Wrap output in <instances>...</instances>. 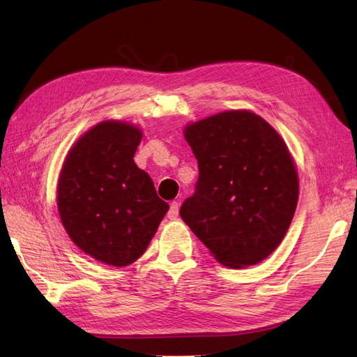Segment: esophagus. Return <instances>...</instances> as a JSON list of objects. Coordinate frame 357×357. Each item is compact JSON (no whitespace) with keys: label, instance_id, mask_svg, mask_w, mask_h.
<instances>
[{"label":"esophagus","instance_id":"1","mask_svg":"<svg viewBox=\"0 0 357 357\" xmlns=\"http://www.w3.org/2000/svg\"><path fill=\"white\" fill-rule=\"evenodd\" d=\"M178 213H179V204L176 202V201H173L172 204H170V210H169V218L170 219H174L178 216Z\"/></svg>","mask_w":357,"mask_h":357}]
</instances>
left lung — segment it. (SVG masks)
<instances>
[{
    "label": "left lung",
    "mask_w": 357,
    "mask_h": 357,
    "mask_svg": "<svg viewBox=\"0 0 357 357\" xmlns=\"http://www.w3.org/2000/svg\"><path fill=\"white\" fill-rule=\"evenodd\" d=\"M184 136L199 178L181 218L227 267L264 261L284 239L298 206L299 179L287 144L248 110L188 124Z\"/></svg>",
    "instance_id": "8db88e82"
}]
</instances>
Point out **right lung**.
Instances as JSON below:
<instances>
[{
    "instance_id": "1",
    "label": "right lung",
    "mask_w": 357,
    "mask_h": 357,
    "mask_svg": "<svg viewBox=\"0 0 357 357\" xmlns=\"http://www.w3.org/2000/svg\"><path fill=\"white\" fill-rule=\"evenodd\" d=\"M142 132L123 121H102L75 142L58 181V211L82 252L126 267L146 252L169 204L135 164Z\"/></svg>"
}]
</instances>
